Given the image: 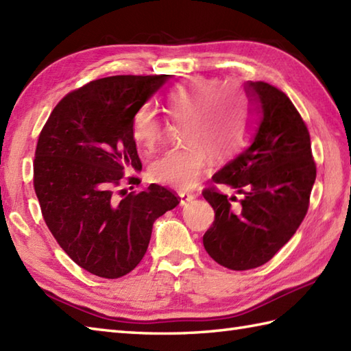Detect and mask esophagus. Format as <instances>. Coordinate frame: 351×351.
Segmentation results:
<instances>
[{
    "instance_id": "esophagus-1",
    "label": "esophagus",
    "mask_w": 351,
    "mask_h": 351,
    "mask_svg": "<svg viewBox=\"0 0 351 351\" xmlns=\"http://www.w3.org/2000/svg\"><path fill=\"white\" fill-rule=\"evenodd\" d=\"M180 197H181V205L184 206V205H187V204H190L193 199H195L196 196L193 195V193H185V191H182V193H180Z\"/></svg>"
}]
</instances>
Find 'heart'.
<instances>
[{
    "label": "heart",
    "mask_w": 351,
    "mask_h": 351,
    "mask_svg": "<svg viewBox=\"0 0 351 351\" xmlns=\"http://www.w3.org/2000/svg\"><path fill=\"white\" fill-rule=\"evenodd\" d=\"M173 119H187L184 140L187 145L173 147L156 158L149 175L169 187L187 190L199 180L208 162V152L225 160L241 147L247 132V110L232 88L220 80L191 78L171 87L166 96ZM164 119L151 106L137 110L132 119V137L146 151L160 145Z\"/></svg>",
    "instance_id": "heart-1"
}]
</instances>
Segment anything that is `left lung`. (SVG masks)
I'll use <instances>...</instances> for the list:
<instances>
[{
    "instance_id": "left-lung-1",
    "label": "left lung",
    "mask_w": 351,
    "mask_h": 351,
    "mask_svg": "<svg viewBox=\"0 0 351 351\" xmlns=\"http://www.w3.org/2000/svg\"><path fill=\"white\" fill-rule=\"evenodd\" d=\"M252 104L249 145L213 176L243 199L204 190L215 219L204 245L215 263L250 270L268 263L308 213L317 167L309 131L288 96L264 81L245 84Z\"/></svg>"
}]
</instances>
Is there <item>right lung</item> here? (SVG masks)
<instances>
[{
  "label": "right lung",
  "mask_w": 351,
  "mask_h": 351,
  "mask_svg": "<svg viewBox=\"0 0 351 351\" xmlns=\"http://www.w3.org/2000/svg\"><path fill=\"white\" fill-rule=\"evenodd\" d=\"M171 75H116L90 81L57 104L36 147L34 191L43 220L86 271L117 279L138 265L154 221L180 204L151 184L120 195L125 171L141 170L132 119ZM137 178H130V184Z\"/></svg>",
  "instance_id": "obj_1"
}]
</instances>
